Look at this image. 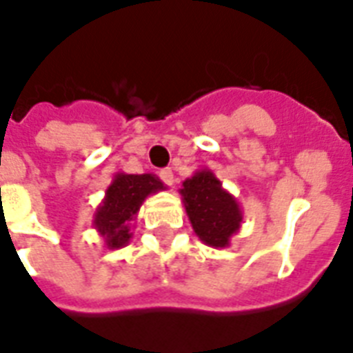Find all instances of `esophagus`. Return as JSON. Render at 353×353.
<instances>
[{"label":"esophagus","instance_id":"34e87169","mask_svg":"<svg viewBox=\"0 0 353 353\" xmlns=\"http://www.w3.org/2000/svg\"><path fill=\"white\" fill-rule=\"evenodd\" d=\"M159 177H161L163 183L168 186H172L174 181H176V179H174V172H172L170 168H163V170H159Z\"/></svg>","mask_w":353,"mask_h":353}]
</instances>
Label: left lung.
<instances>
[{
	"mask_svg": "<svg viewBox=\"0 0 353 353\" xmlns=\"http://www.w3.org/2000/svg\"><path fill=\"white\" fill-rule=\"evenodd\" d=\"M186 216L196 236L212 248H228L243 223L237 199L208 168L194 172L179 188Z\"/></svg>",
	"mask_w": 353,
	"mask_h": 353,
	"instance_id": "obj_1",
	"label": "left lung"
}]
</instances>
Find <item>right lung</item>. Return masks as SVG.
Returning a JSON list of instances; mask_svg holds the SVG:
<instances>
[{"mask_svg":"<svg viewBox=\"0 0 353 353\" xmlns=\"http://www.w3.org/2000/svg\"><path fill=\"white\" fill-rule=\"evenodd\" d=\"M161 190H167V186L156 174L117 172L92 219V226L108 250H119L130 243L137 212L148 196Z\"/></svg>","mask_w":353,"mask_h":353,"instance_id":"add662e5","label":"right lung"}]
</instances>
